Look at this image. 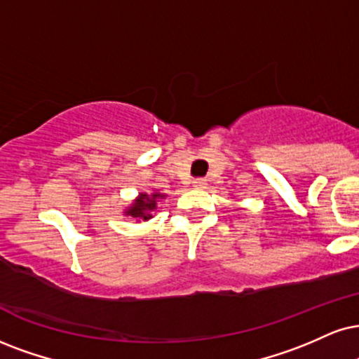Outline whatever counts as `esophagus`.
I'll return each mask as SVG.
<instances>
[{"instance_id":"obj_1","label":"esophagus","mask_w":359,"mask_h":359,"mask_svg":"<svg viewBox=\"0 0 359 359\" xmlns=\"http://www.w3.org/2000/svg\"><path fill=\"white\" fill-rule=\"evenodd\" d=\"M193 184H194V188L205 189L208 187V180L206 178H196L193 181Z\"/></svg>"}]
</instances>
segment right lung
<instances>
[{
	"instance_id": "add662e5",
	"label": "right lung",
	"mask_w": 359,
	"mask_h": 359,
	"mask_svg": "<svg viewBox=\"0 0 359 359\" xmlns=\"http://www.w3.org/2000/svg\"><path fill=\"white\" fill-rule=\"evenodd\" d=\"M165 194H140V198L136 200L135 205H133L130 210L126 211V215L133 216V218H140V219H149L151 218V211L156 208V198H163Z\"/></svg>"
}]
</instances>
